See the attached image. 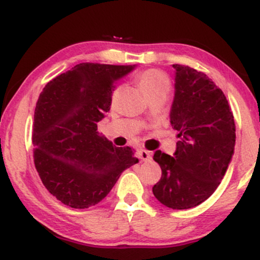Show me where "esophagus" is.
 I'll list each match as a JSON object with an SVG mask.
<instances>
[{"label": "esophagus", "instance_id": "34e87169", "mask_svg": "<svg viewBox=\"0 0 260 260\" xmlns=\"http://www.w3.org/2000/svg\"><path fill=\"white\" fill-rule=\"evenodd\" d=\"M139 156L142 161H150L151 160V154L149 153L145 149H140L139 150Z\"/></svg>", "mask_w": 260, "mask_h": 260}]
</instances>
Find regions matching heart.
Listing matches in <instances>:
<instances>
[{"label":"heart","mask_w":260,"mask_h":260,"mask_svg":"<svg viewBox=\"0 0 260 260\" xmlns=\"http://www.w3.org/2000/svg\"><path fill=\"white\" fill-rule=\"evenodd\" d=\"M136 82L143 94L149 100L150 98L157 96V95H168L170 91V79L165 73L159 70H147L138 73L136 76ZM121 88L113 89L111 94V101L115 103L120 95Z\"/></svg>","instance_id":"1"}]
</instances>
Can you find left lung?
Listing matches in <instances>:
<instances>
[{
  "instance_id": "1",
  "label": "left lung",
  "mask_w": 260,
  "mask_h": 260,
  "mask_svg": "<svg viewBox=\"0 0 260 260\" xmlns=\"http://www.w3.org/2000/svg\"><path fill=\"white\" fill-rule=\"evenodd\" d=\"M175 68L170 122L178 132L174 156L156 150L160 181L155 198L171 209L194 208L215 192L235 150L236 127L228 99L207 74L182 64Z\"/></svg>"
}]
</instances>
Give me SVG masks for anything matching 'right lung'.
Listing matches in <instances>:
<instances>
[{"label": "right lung", "instance_id": "obj_1", "mask_svg": "<svg viewBox=\"0 0 260 260\" xmlns=\"http://www.w3.org/2000/svg\"><path fill=\"white\" fill-rule=\"evenodd\" d=\"M133 66L79 63L45 85L34 113V162L44 186L64 205L103 201L124 170L138 162L98 132L111 107L115 83Z\"/></svg>", "mask_w": 260, "mask_h": 260}]
</instances>
